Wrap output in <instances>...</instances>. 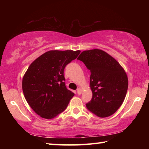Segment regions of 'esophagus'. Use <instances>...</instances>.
Here are the masks:
<instances>
[{
  "mask_svg": "<svg viewBox=\"0 0 149 149\" xmlns=\"http://www.w3.org/2000/svg\"><path fill=\"white\" fill-rule=\"evenodd\" d=\"M77 93L78 95L81 94V93H82V89H81V87L78 88L77 90Z\"/></svg>",
  "mask_w": 149,
  "mask_h": 149,
  "instance_id": "obj_1",
  "label": "esophagus"
}]
</instances>
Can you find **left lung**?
I'll return each mask as SVG.
<instances>
[{
	"instance_id": "8db88e82",
	"label": "left lung",
	"mask_w": 149,
	"mask_h": 149,
	"mask_svg": "<svg viewBox=\"0 0 149 149\" xmlns=\"http://www.w3.org/2000/svg\"><path fill=\"white\" fill-rule=\"evenodd\" d=\"M81 60L90 70V87L93 93L87 109L100 118L116 112L125 99L128 88L127 74L116 60L100 49L85 50Z\"/></svg>"
}]
</instances>
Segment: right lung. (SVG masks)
<instances>
[{
    "instance_id": "obj_1",
    "label": "right lung",
    "mask_w": 149,
    "mask_h": 149,
    "mask_svg": "<svg viewBox=\"0 0 149 149\" xmlns=\"http://www.w3.org/2000/svg\"><path fill=\"white\" fill-rule=\"evenodd\" d=\"M80 50H49L33 62L24 74L22 89L34 112L52 119L64 111L74 93L65 85L64 70Z\"/></svg>"
}]
</instances>
